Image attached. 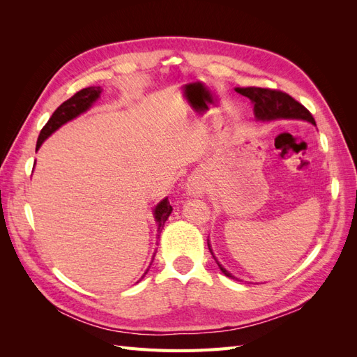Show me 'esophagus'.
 I'll return each mask as SVG.
<instances>
[{
  "label": "esophagus",
  "instance_id": "obj_1",
  "mask_svg": "<svg viewBox=\"0 0 357 357\" xmlns=\"http://www.w3.org/2000/svg\"><path fill=\"white\" fill-rule=\"evenodd\" d=\"M186 189H188V192H189V195H192V197H201L202 192H204V185H202L201 178L197 177V176L190 177V178L188 180Z\"/></svg>",
  "mask_w": 357,
  "mask_h": 357
}]
</instances>
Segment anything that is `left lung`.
<instances>
[{
	"instance_id": "1",
	"label": "left lung",
	"mask_w": 357,
	"mask_h": 357,
	"mask_svg": "<svg viewBox=\"0 0 357 357\" xmlns=\"http://www.w3.org/2000/svg\"><path fill=\"white\" fill-rule=\"evenodd\" d=\"M235 91L247 96L248 100L253 102V112L255 117L261 122H269V121H280V119H298V121H307L312 125H316L314 117L311 116V113L305 109L304 105L299 104L296 100L291 98L290 95L282 91H275V89H265V88H255V86H248V88H235ZM208 248L215 259L210 240H207ZM218 262V259H215ZM220 271L226 275L235 278L229 271L218 262ZM238 280V278H235Z\"/></svg>"
}]
</instances>
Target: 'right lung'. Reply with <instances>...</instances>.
I'll return each mask as SVG.
<instances>
[{"label": "right lung", "mask_w": 357, "mask_h": 357, "mask_svg": "<svg viewBox=\"0 0 357 357\" xmlns=\"http://www.w3.org/2000/svg\"><path fill=\"white\" fill-rule=\"evenodd\" d=\"M102 89L100 86H91V88H84L82 91H79L77 93H74L70 100H67L66 102H62L58 109L55 110V113L52 114V117L49 119V122L45 125V128L41 129L40 137L37 139V147H36V152L41 147V144L45 143V139L47 137H50L53 132L59 129L63 123H67L73 119L77 117L79 114L88 112L91 107L93 105V102L100 98ZM172 211V207L169 205L168 198L162 199L153 210V215H155V220L158 223V238L160 236L162 229H164V225L168 220L169 214ZM156 255V253H155ZM155 255L152 257V262L155 259ZM152 265V264H150ZM150 268V266H149ZM149 268L146 269V273L143 274L142 278H144V275L147 274Z\"/></svg>", "instance_id": "add662e5"}]
</instances>
